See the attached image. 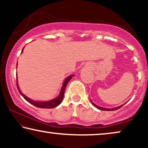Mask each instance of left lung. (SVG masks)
I'll return each mask as SVG.
<instances>
[{
  "instance_id": "8db88e82",
  "label": "left lung",
  "mask_w": 148,
  "mask_h": 148,
  "mask_svg": "<svg viewBox=\"0 0 148 148\" xmlns=\"http://www.w3.org/2000/svg\"><path fill=\"white\" fill-rule=\"evenodd\" d=\"M90 101H91V102H92V104H93V106H94V107H96V108H97L98 109H99V110H105V111H113V110H118L119 108H121V107H122L123 105H124L125 104H122V105H121V106H116V107H115V108H103V107H101V106H98V105H96V104H95L94 102H92V100H90Z\"/></svg>"
}]
</instances>
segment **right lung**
<instances>
[{"instance_id":"1","label":"right lung","mask_w":148,"mask_h":148,"mask_svg":"<svg viewBox=\"0 0 148 148\" xmlns=\"http://www.w3.org/2000/svg\"><path fill=\"white\" fill-rule=\"evenodd\" d=\"M24 49V48L22 49L21 53L23 52V50ZM74 75H69L67 77L65 78V79L63 82V84H62V86L61 87V89H60V93L58 94V96L56 97V98L52 99V100H48V101H35L32 100L25 96V94H23V93L21 92L20 89L19 88V85H18L17 83V88L18 89V91L20 93V94L23 97L24 99L26 101H27L28 102H29L30 104H33L34 106H35L36 107H38V108H54V107H56L58 106L60 103L62 102V100H63V97H64V92H65V88L66 87V85L69 83V82L71 80V79L72 78V77H73Z\"/></svg>"}]
</instances>
